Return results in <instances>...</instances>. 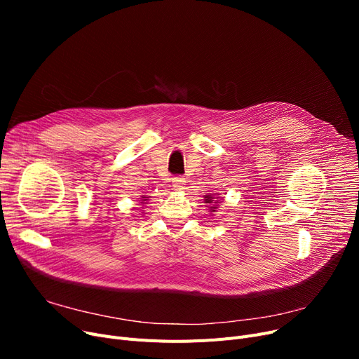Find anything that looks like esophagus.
Listing matches in <instances>:
<instances>
[{
  "label": "esophagus",
  "instance_id": "esophagus-1",
  "mask_svg": "<svg viewBox=\"0 0 359 359\" xmlns=\"http://www.w3.org/2000/svg\"><path fill=\"white\" fill-rule=\"evenodd\" d=\"M184 184H186V180H184V177H173V187L175 189H177V191H180V189H184Z\"/></svg>",
  "mask_w": 359,
  "mask_h": 359
}]
</instances>
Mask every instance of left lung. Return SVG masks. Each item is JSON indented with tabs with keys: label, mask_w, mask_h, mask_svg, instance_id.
<instances>
[{
	"label": "left lung",
	"mask_w": 359,
	"mask_h": 359,
	"mask_svg": "<svg viewBox=\"0 0 359 359\" xmlns=\"http://www.w3.org/2000/svg\"><path fill=\"white\" fill-rule=\"evenodd\" d=\"M212 196L211 195H206V199H205V203H211L212 202ZM215 208H217V206H212V211H215Z\"/></svg>",
	"instance_id": "obj_1"
}]
</instances>
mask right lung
<instances>
[{"instance_id": "right-lung-1", "label": "right lung", "mask_w": 359, "mask_h": 359, "mask_svg": "<svg viewBox=\"0 0 359 359\" xmlns=\"http://www.w3.org/2000/svg\"><path fill=\"white\" fill-rule=\"evenodd\" d=\"M142 201H147V199H142Z\"/></svg>"}]
</instances>
